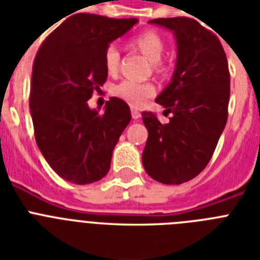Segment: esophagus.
<instances>
[{
    "label": "esophagus",
    "mask_w": 260,
    "mask_h": 260,
    "mask_svg": "<svg viewBox=\"0 0 260 260\" xmlns=\"http://www.w3.org/2000/svg\"><path fill=\"white\" fill-rule=\"evenodd\" d=\"M132 117L133 119H138L141 117V113L137 109H132Z\"/></svg>",
    "instance_id": "esophagus-1"
}]
</instances>
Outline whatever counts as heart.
<instances>
[{"label": "heart", "mask_w": 260, "mask_h": 260, "mask_svg": "<svg viewBox=\"0 0 260 260\" xmlns=\"http://www.w3.org/2000/svg\"><path fill=\"white\" fill-rule=\"evenodd\" d=\"M130 45L137 48L138 51L145 55L151 63H154V68L158 70L159 64L165 51L162 37L153 30L137 35L130 40ZM120 52L115 44L107 45L103 53V64L109 75H117L119 71ZM113 94L117 98L126 102L132 107H141V106L150 98L154 96L155 87L150 82H134V80H123L114 87Z\"/></svg>", "instance_id": "b5f03b06"}]
</instances>
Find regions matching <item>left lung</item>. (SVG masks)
Returning <instances> with one entry per match:
<instances>
[{
	"mask_svg": "<svg viewBox=\"0 0 260 260\" xmlns=\"http://www.w3.org/2000/svg\"><path fill=\"white\" fill-rule=\"evenodd\" d=\"M173 30L177 63L169 86L155 99L169 115L161 123L154 113L143 111L149 136L142 164L153 180L178 185L204 170L215 151L228 118L230 70L223 45L215 33L188 17L154 18Z\"/></svg>",
	"mask_w": 260,
	"mask_h": 260,
	"instance_id": "obj_1",
	"label": "left lung"
}]
</instances>
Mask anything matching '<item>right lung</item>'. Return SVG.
I'll list each match as a JSON object with an SVG mask.
<instances>
[{
    "label": "right lung",
    "instance_id": "add662e5",
    "mask_svg": "<svg viewBox=\"0 0 260 260\" xmlns=\"http://www.w3.org/2000/svg\"><path fill=\"white\" fill-rule=\"evenodd\" d=\"M137 18L76 13L43 41L32 68L29 107L37 146L60 177L84 185L109 173L111 155L132 119L119 98L105 113L87 101L107 80L103 53Z\"/></svg>",
    "mask_w": 260,
    "mask_h": 260
}]
</instances>
